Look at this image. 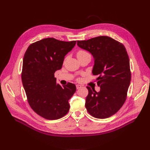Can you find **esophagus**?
Returning <instances> with one entry per match:
<instances>
[{
	"mask_svg": "<svg viewBox=\"0 0 150 150\" xmlns=\"http://www.w3.org/2000/svg\"><path fill=\"white\" fill-rule=\"evenodd\" d=\"M81 87H82L81 85H79V84H77L76 85V88L78 89H78H80Z\"/></svg>",
	"mask_w": 150,
	"mask_h": 150,
	"instance_id": "34e87169",
	"label": "esophagus"
}]
</instances>
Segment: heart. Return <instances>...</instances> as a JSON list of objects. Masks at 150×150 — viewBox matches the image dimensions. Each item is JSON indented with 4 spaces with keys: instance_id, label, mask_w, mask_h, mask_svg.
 <instances>
[{
    "instance_id": "1",
    "label": "heart",
    "mask_w": 150,
    "mask_h": 150,
    "mask_svg": "<svg viewBox=\"0 0 150 150\" xmlns=\"http://www.w3.org/2000/svg\"><path fill=\"white\" fill-rule=\"evenodd\" d=\"M86 54H90L88 53V52H87L86 50H79L78 51V52H77V57H81V56H83V55H85Z\"/></svg>"
}]
</instances>
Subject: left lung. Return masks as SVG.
Returning a JSON list of instances; mask_svg holds the SVG:
<instances>
[{
  "mask_svg": "<svg viewBox=\"0 0 150 150\" xmlns=\"http://www.w3.org/2000/svg\"><path fill=\"white\" fill-rule=\"evenodd\" d=\"M95 58L93 74L100 87L87 86L86 107L89 114L97 119H106L114 115L122 107L127 98L131 72L126 49L122 43L107 36H100L77 42Z\"/></svg>",
  "mask_w": 150,
  "mask_h": 150,
  "instance_id": "left-lung-1",
  "label": "left lung"
}]
</instances>
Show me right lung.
Instances as JSON below:
<instances>
[{
    "mask_svg": "<svg viewBox=\"0 0 150 150\" xmlns=\"http://www.w3.org/2000/svg\"><path fill=\"white\" fill-rule=\"evenodd\" d=\"M76 41L44 38L28 47L23 57L21 79L27 100L35 112L47 120L62 118L69 110L68 101L76 90L74 84H57L55 72L62 68L64 57Z\"/></svg>",
    "mask_w": 150,
    "mask_h": 150,
    "instance_id": "add662e5",
    "label": "right lung"
}]
</instances>
